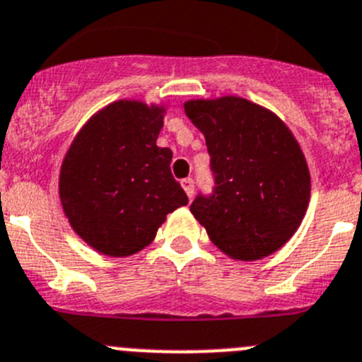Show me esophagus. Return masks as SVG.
Returning a JSON list of instances; mask_svg holds the SVG:
<instances>
[{"mask_svg":"<svg viewBox=\"0 0 362 362\" xmlns=\"http://www.w3.org/2000/svg\"><path fill=\"white\" fill-rule=\"evenodd\" d=\"M181 187H183V190L187 192L188 197H192V195H194V179H190V177L183 179V181H181Z\"/></svg>","mask_w":362,"mask_h":362,"instance_id":"1","label":"esophagus"}]
</instances>
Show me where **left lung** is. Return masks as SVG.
<instances>
[{
    "mask_svg": "<svg viewBox=\"0 0 362 362\" xmlns=\"http://www.w3.org/2000/svg\"><path fill=\"white\" fill-rule=\"evenodd\" d=\"M204 134L214 194L190 211L215 246L253 262L280 250L300 228L310 201V174L300 144L269 109L240 97L185 102Z\"/></svg>",
    "mask_w": 362,
    "mask_h": 362,
    "instance_id": "8db88e82",
    "label": "left lung"
}]
</instances>
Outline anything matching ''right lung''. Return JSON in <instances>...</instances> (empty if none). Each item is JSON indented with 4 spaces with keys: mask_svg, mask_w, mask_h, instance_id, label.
<instances>
[{
    "mask_svg": "<svg viewBox=\"0 0 362 362\" xmlns=\"http://www.w3.org/2000/svg\"><path fill=\"white\" fill-rule=\"evenodd\" d=\"M165 112V105L112 102L86 122L62 159V210L98 253H138L168 214L188 204L170 172L172 151L156 145Z\"/></svg>",
    "mask_w": 362,
    "mask_h": 362,
    "instance_id": "add662e5",
    "label": "right lung"
}]
</instances>
